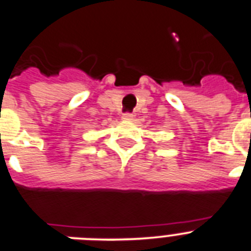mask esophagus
<instances>
[{"mask_svg": "<svg viewBox=\"0 0 251 251\" xmlns=\"http://www.w3.org/2000/svg\"><path fill=\"white\" fill-rule=\"evenodd\" d=\"M133 118H134V115L132 113H123V115H122V119H124V121H133Z\"/></svg>", "mask_w": 251, "mask_h": 251, "instance_id": "esophagus-1", "label": "esophagus"}]
</instances>
